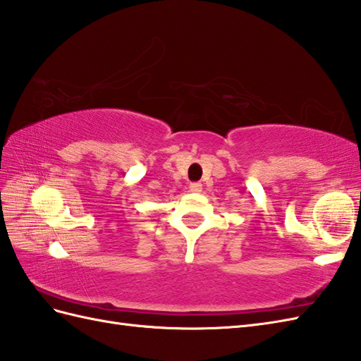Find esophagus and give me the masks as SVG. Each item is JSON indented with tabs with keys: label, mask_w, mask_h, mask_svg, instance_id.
Returning <instances> with one entry per match:
<instances>
[{
	"label": "esophagus",
	"mask_w": 361,
	"mask_h": 361,
	"mask_svg": "<svg viewBox=\"0 0 361 361\" xmlns=\"http://www.w3.org/2000/svg\"><path fill=\"white\" fill-rule=\"evenodd\" d=\"M189 188H190V190H192V192L200 193V192L202 190V184H201V183H192Z\"/></svg>",
	"instance_id": "esophagus-1"
}]
</instances>
